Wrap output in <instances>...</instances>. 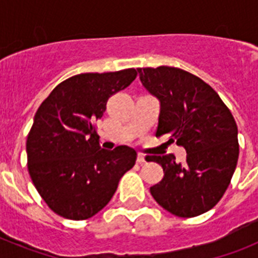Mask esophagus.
Wrapping results in <instances>:
<instances>
[{
	"mask_svg": "<svg viewBox=\"0 0 258 258\" xmlns=\"http://www.w3.org/2000/svg\"><path fill=\"white\" fill-rule=\"evenodd\" d=\"M137 163H140V164H142V163H146V156L143 154H138L137 155Z\"/></svg>",
	"mask_w": 258,
	"mask_h": 258,
	"instance_id": "1",
	"label": "esophagus"
}]
</instances>
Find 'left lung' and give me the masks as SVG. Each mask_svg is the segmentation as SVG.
I'll use <instances>...</instances> for the list:
<instances>
[{"label":"left lung","instance_id":"8db88e82","mask_svg":"<svg viewBox=\"0 0 258 258\" xmlns=\"http://www.w3.org/2000/svg\"><path fill=\"white\" fill-rule=\"evenodd\" d=\"M143 86L160 101L156 137L183 146L186 163L154 156L164 177L150 187L159 206L174 216L197 217L213 208L229 187L239 157L235 118L214 89L181 68H138Z\"/></svg>","mask_w":258,"mask_h":258}]
</instances>
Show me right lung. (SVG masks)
<instances>
[{
    "mask_svg": "<svg viewBox=\"0 0 258 258\" xmlns=\"http://www.w3.org/2000/svg\"><path fill=\"white\" fill-rule=\"evenodd\" d=\"M137 74L127 68L76 75L56 85L38 107L27 138V165L36 190L60 217H93L136 164V150L127 146L101 149L95 121L108 98L131 85Z\"/></svg>",
    "mask_w": 258,
    "mask_h": 258,
    "instance_id": "obj_1",
    "label": "right lung"
}]
</instances>
